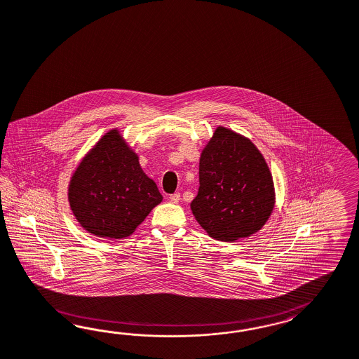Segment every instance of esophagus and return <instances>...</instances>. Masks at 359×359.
Returning a JSON list of instances; mask_svg holds the SVG:
<instances>
[{
  "mask_svg": "<svg viewBox=\"0 0 359 359\" xmlns=\"http://www.w3.org/2000/svg\"><path fill=\"white\" fill-rule=\"evenodd\" d=\"M179 200H180V194L179 192H175L172 195H170V201L171 203L176 204V203H179Z\"/></svg>",
  "mask_w": 359,
  "mask_h": 359,
  "instance_id": "1",
  "label": "esophagus"
}]
</instances>
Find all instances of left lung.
I'll return each mask as SVG.
<instances>
[{"label":"left lung","mask_w":359,"mask_h":359,"mask_svg":"<svg viewBox=\"0 0 359 359\" xmlns=\"http://www.w3.org/2000/svg\"><path fill=\"white\" fill-rule=\"evenodd\" d=\"M198 182L191 209L212 238L249 237L271 215L275 194L264 158L250 140L226 128H217L201 154Z\"/></svg>","instance_id":"1"}]
</instances>
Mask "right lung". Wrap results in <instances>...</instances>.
<instances>
[{
    "label": "right lung",
    "instance_id": "1",
    "mask_svg": "<svg viewBox=\"0 0 359 359\" xmlns=\"http://www.w3.org/2000/svg\"><path fill=\"white\" fill-rule=\"evenodd\" d=\"M68 200L77 221L89 233L123 238L162 201V195L118 131L111 130L79 164Z\"/></svg>",
    "mask_w": 359,
    "mask_h": 359
}]
</instances>
